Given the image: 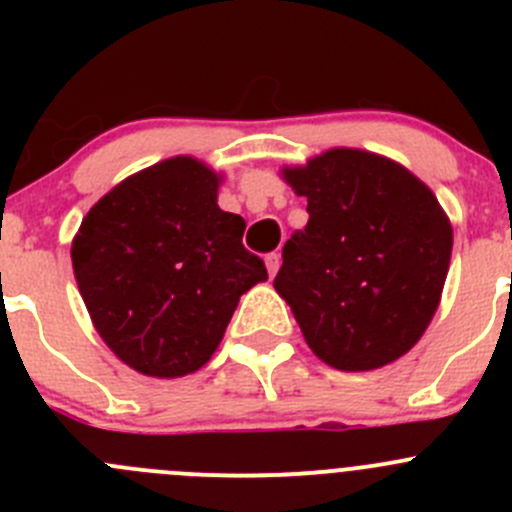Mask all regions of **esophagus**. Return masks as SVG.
I'll return each mask as SVG.
<instances>
[{"label": "esophagus", "instance_id": "1", "mask_svg": "<svg viewBox=\"0 0 512 512\" xmlns=\"http://www.w3.org/2000/svg\"><path fill=\"white\" fill-rule=\"evenodd\" d=\"M280 252H270V255L265 257V265H267V272L270 275H277V270H280Z\"/></svg>", "mask_w": 512, "mask_h": 512}]
</instances>
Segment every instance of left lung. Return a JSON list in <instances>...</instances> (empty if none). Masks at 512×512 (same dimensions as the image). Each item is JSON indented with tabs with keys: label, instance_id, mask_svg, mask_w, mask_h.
<instances>
[{
	"label": "left lung",
	"instance_id": "8db88e82",
	"mask_svg": "<svg viewBox=\"0 0 512 512\" xmlns=\"http://www.w3.org/2000/svg\"><path fill=\"white\" fill-rule=\"evenodd\" d=\"M309 223L282 247L275 289L312 352L342 371L404 356L426 332L451 262L436 195L394 160L334 148L285 170Z\"/></svg>",
	"mask_w": 512,
	"mask_h": 512
}]
</instances>
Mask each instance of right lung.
Masks as SVG:
<instances>
[{"mask_svg":"<svg viewBox=\"0 0 512 512\" xmlns=\"http://www.w3.org/2000/svg\"><path fill=\"white\" fill-rule=\"evenodd\" d=\"M242 232L245 220L218 208V175L193 158L163 160L103 195L71 260L113 354L148 376L198 371L242 294L267 280Z\"/></svg>","mask_w":512,"mask_h":512,"instance_id":"right-lung-1","label":"right lung"}]
</instances>
